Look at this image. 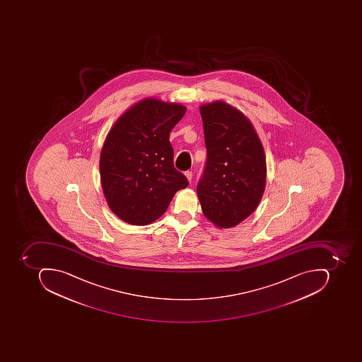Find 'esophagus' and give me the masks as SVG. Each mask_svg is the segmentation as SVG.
I'll return each instance as SVG.
<instances>
[{
  "label": "esophagus",
  "mask_w": 362,
  "mask_h": 362,
  "mask_svg": "<svg viewBox=\"0 0 362 362\" xmlns=\"http://www.w3.org/2000/svg\"><path fill=\"white\" fill-rule=\"evenodd\" d=\"M185 175H186L187 180H192V170H187V172H185Z\"/></svg>",
  "instance_id": "obj_1"
}]
</instances>
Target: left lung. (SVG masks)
<instances>
[{"label":"left lung","mask_w":362,"mask_h":362,"mask_svg":"<svg viewBox=\"0 0 362 362\" xmlns=\"http://www.w3.org/2000/svg\"><path fill=\"white\" fill-rule=\"evenodd\" d=\"M206 162L197 186L202 212L218 227L236 226L264 192V150L244 114L222 101L200 107Z\"/></svg>","instance_id":"1"}]
</instances>
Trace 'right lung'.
Returning a JSON list of instances; mask_svg holds the SVG:
<instances>
[{
  "mask_svg": "<svg viewBox=\"0 0 362 362\" xmlns=\"http://www.w3.org/2000/svg\"><path fill=\"white\" fill-rule=\"evenodd\" d=\"M186 107L146 99L110 130L100 158L102 188L114 214L132 225L158 220L188 180L174 168L170 130Z\"/></svg>",
  "mask_w": 362,
  "mask_h": 362,
  "instance_id": "add662e5",
  "label": "right lung"
}]
</instances>
